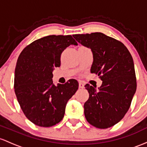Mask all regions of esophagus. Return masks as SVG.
Wrapping results in <instances>:
<instances>
[{
    "mask_svg": "<svg viewBox=\"0 0 147 147\" xmlns=\"http://www.w3.org/2000/svg\"><path fill=\"white\" fill-rule=\"evenodd\" d=\"M85 86V85H84L83 83H82V82H79V88L80 89H83L84 87Z\"/></svg>",
    "mask_w": 147,
    "mask_h": 147,
    "instance_id": "1",
    "label": "esophagus"
}]
</instances>
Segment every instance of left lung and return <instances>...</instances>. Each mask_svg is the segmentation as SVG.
I'll return each mask as SVG.
<instances>
[{
    "label": "left lung",
    "mask_w": 147,
    "mask_h": 147,
    "mask_svg": "<svg viewBox=\"0 0 147 147\" xmlns=\"http://www.w3.org/2000/svg\"><path fill=\"white\" fill-rule=\"evenodd\" d=\"M73 37L91 49L94 60L90 71L100 76L102 80L98 90L85 85L90 94L84 104L85 118L96 128H110L122 119L136 93L133 57L124 44L101 32Z\"/></svg>",
    "instance_id": "left-lung-1"
}]
</instances>
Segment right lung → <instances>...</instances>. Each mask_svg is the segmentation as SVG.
Here are the masks:
<instances>
[{
    "instance_id": "right-lung-1",
    "label": "right lung",
    "mask_w": 147,
    "mask_h": 147,
    "mask_svg": "<svg viewBox=\"0 0 147 147\" xmlns=\"http://www.w3.org/2000/svg\"><path fill=\"white\" fill-rule=\"evenodd\" d=\"M71 35H49L27 46L18 58L14 91L24 115L42 127L58 123L64 117L67 101L78 89L76 80L54 85V67L60 66V55L70 45H77Z\"/></svg>"
}]
</instances>
